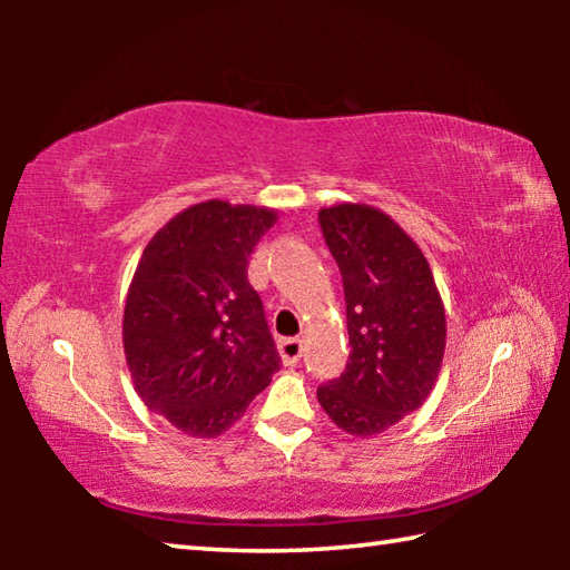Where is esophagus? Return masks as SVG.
<instances>
[{
	"label": "esophagus",
	"mask_w": 570,
	"mask_h": 570,
	"mask_svg": "<svg viewBox=\"0 0 570 570\" xmlns=\"http://www.w3.org/2000/svg\"><path fill=\"white\" fill-rule=\"evenodd\" d=\"M302 352H304L302 340H294V336H286V340L278 342V354H282L284 364H296L298 360H302Z\"/></svg>",
	"instance_id": "esophagus-1"
}]
</instances>
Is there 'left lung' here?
<instances>
[{
	"mask_svg": "<svg viewBox=\"0 0 570 570\" xmlns=\"http://www.w3.org/2000/svg\"><path fill=\"white\" fill-rule=\"evenodd\" d=\"M320 226L340 266L350 362L316 397L336 428L380 435L428 400L445 354V306L420 246L364 204L320 210Z\"/></svg>",
	"mask_w": 570,
	"mask_h": 570,
	"instance_id": "1",
	"label": "left lung"
}]
</instances>
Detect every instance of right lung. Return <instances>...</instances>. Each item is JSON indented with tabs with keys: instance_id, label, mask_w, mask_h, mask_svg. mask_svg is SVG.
Returning a JSON list of instances; mask_svg holds the SVG:
<instances>
[{
	"instance_id": "obj_1",
	"label": "right lung",
	"mask_w": 570,
	"mask_h": 570,
	"mask_svg": "<svg viewBox=\"0 0 570 570\" xmlns=\"http://www.w3.org/2000/svg\"><path fill=\"white\" fill-rule=\"evenodd\" d=\"M274 224L272 208L206 200L170 218L135 268L122 314L130 377L190 438L226 432L282 366L246 274Z\"/></svg>"
}]
</instances>
